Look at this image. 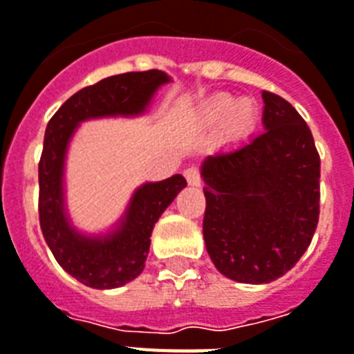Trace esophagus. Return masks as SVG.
Listing matches in <instances>:
<instances>
[{
	"mask_svg": "<svg viewBox=\"0 0 354 354\" xmlns=\"http://www.w3.org/2000/svg\"><path fill=\"white\" fill-rule=\"evenodd\" d=\"M183 176H185L187 183L192 187H198L200 183H202V178H200V171H198V167H187L185 171H183Z\"/></svg>",
	"mask_w": 354,
	"mask_h": 354,
	"instance_id": "obj_1",
	"label": "esophagus"
}]
</instances>
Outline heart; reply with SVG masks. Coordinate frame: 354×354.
Listing matches in <instances>:
<instances>
[{
	"label": "heart",
	"instance_id": "obj_1",
	"mask_svg": "<svg viewBox=\"0 0 354 354\" xmlns=\"http://www.w3.org/2000/svg\"><path fill=\"white\" fill-rule=\"evenodd\" d=\"M223 119L226 120L222 127L223 136L227 140H240L257 125V103L249 97L236 102L232 96H218L205 103V107L202 109V120L205 125H216Z\"/></svg>",
	"mask_w": 354,
	"mask_h": 354
}]
</instances>
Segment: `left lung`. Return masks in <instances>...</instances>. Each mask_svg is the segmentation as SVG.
Returning a JSON list of instances; mask_svg holds the SVG:
<instances>
[{
    "instance_id": "obj_1",
    "label": "left lung",
    "mask_w": 354,
    "mask_h": 354,
    "mask_svg": "<svg viewBox=\"0 0 354 354\" xmlns=\"http://www.w3.org/2000/svg\"><path fill=\"white\" fill-rule=\"evenodd\" d=\"M263 132L202 163L203 240L223 277L269 283L307 251L320 214V156L304 118L261 93Z\"/></svg>"
}]
</instances>
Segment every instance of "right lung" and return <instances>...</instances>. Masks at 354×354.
I'll use <instances>...</instances> for the list:
<instances>
[{
    "mask_svg": "<svg viewBox=\"0 0 354 354\" xmlns=\"http://www.w3.org/2000/svg\"><path fill=\"white\" fill-rule=\"evenodd\" d=\"M171 77L162 71L125 73L77 91L50 118L39 160V225L57 263L94 289H114L143 271L151 234L162 212L187 185L182 174L138 187L116 229L100 236L76 231L65 211L63 169L71 138L85 120L138 116Z\"/></svg>",
    "mask_w": 354,
    "mask_h": 354,
    "instance_id": "1",
    "label": "right lung"
}]
</instances>
